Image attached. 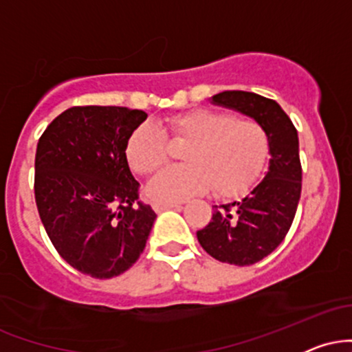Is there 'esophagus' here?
<instances>
[{"label": "esophagus", "instance_id": "1", "mask_svg": "<svg viewBox=\"0 0 352 352\" xmlns=\"http://www.w3.org/2000/svg\"><path fill=\"white\" fill-rule=\"evenodd\" d=\"M152 207L155 212H164V210L180 207V204H175V201H153Z\"/></svg>", "mask_w": 352, "mask_h": 352}]
</instances>
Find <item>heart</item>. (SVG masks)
<instances>
[{
	"mask_svg": "<svg viewBox=\"0 0 352 352\" xmlns=\"http://www.w3.org/2000/svg\"><path fill=\"white\" fill-rule=\"evenodd\" d=\"M187 142L184 160L151 182L148 195L159 201H182L213 188L218 197L243 193L256 182L268 157V135L256 120L215 109H192L165 119L162 129L142 124L125 147L131 168L151 175L168 160L170 144Z\"/></svg>",
	"mask_w": 352,
	"mask_h": 352,
	"instance_id": "obj_1",
	"label": "heart"
}]
</instances>
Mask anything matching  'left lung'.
<instances>
[{
    "mask_svg": "<svg viewBox=\"0 0 352 352\" xmlns=\"http://www.w3.org/2000/svg\"><path fill=\"white\" fill-rule=\"evenodd\" d=\"M213 104L253 117L268 135L270 168L245 199L213 207L212 220L197 232L201 248L218 261L248 266L285 240L301 197L298 131L276 100L246 91H223Z\"/></svg>",
    "mask_w": 352,
    "mask_h": 352,
    "instance_id": "obj_1",
    "label": "left lung"
}]
</instances>
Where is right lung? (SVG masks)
Listing matches in <instances>:
<instances>
[{
  "mask_svg": "<svg viewBox=\"0 0 352 352\" xmlns=\"http://www.w3.org/2000/svg\"><path fill=\"white\" fill-rule=\"evenodd\" d=\"M147 114L116 106H76L39 137L34 199L56 252L98 280L139 260L155 212L139 199L125 147Z\"/></svg>",
  "mask_w": 352,
  "mask_h": 352,
  "instance_id": "right-lung-1",
  "label": "right lung"
}]
</instances>
